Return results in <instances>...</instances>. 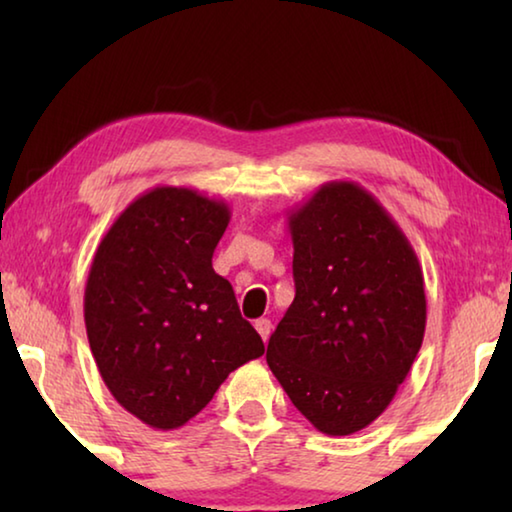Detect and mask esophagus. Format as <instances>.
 <instances>
[{
    "label": "esophagus",
    "mask_w": 512,
    "mask_h": 512,
    "mask_svg": "<svg viewBox=\"0 0 512 512\" xmlns=\"http://www.w3.org/2000/svg\"><path fill=\"white\" fill-rule=\"evenodd\" d=\"M255 329L259 332V336H262V341L266 343L268 336H271V332H273V323L268 318H259V320H255Z\"/></svg>",
    "instance_id": "obj_1"
}]
</instances>
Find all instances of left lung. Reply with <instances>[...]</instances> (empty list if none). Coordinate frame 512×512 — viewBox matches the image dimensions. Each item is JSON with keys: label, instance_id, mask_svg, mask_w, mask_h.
<instances>
[{"label": "left lung", "instance_id": "obj_1", "mask_svg": "<svg viewBox=\"0 0 512 512\" xmlns=\"http://www.w3.org/2000/svg\"><path fill=\"white\" fill-rule=\"evenodd\" d=\"M296 298L268 341V368L327 436L377 420L409 375L427 325L422 268L375 196L325 183L289 214Z\"/></svg>", "mask_w": 512, "mask_h": 512}]
</instances>
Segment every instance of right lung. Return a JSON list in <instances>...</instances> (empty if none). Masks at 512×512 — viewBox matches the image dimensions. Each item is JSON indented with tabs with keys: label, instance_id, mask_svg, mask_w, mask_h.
<instances>
[{
	"label": "right lung",
	"instance_id": "obj_1",
	"mask_svg": "<svg viewBox=\"0 0 512 512\" xmlns=\"http://www.w3.org/2000/svg\"><path fill=\"white\" fill-rule=\"evenodd\" d=\"M230 207L160 185L103 235L85 284V329L112 397L153 429L201 413L232 370L264 354L232 284L212 268Z\"/></svg>",
	"mask_w": 512,
	"mask_h": 512
}]
</instances>
